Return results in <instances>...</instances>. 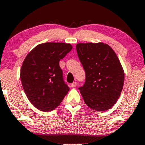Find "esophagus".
<instances>
[{"label": "esophagus", "mask_w": 145, "mask_h": 145, "mask_svg": "<svg viewBox=\"0 0 145 145\" xmlns=\"http://www.w3.org/2000/svg\"><path fill=\"white\" fill-rule=\"evenodd\" d=\"M76 86H77V83L76 82H73V83L71 84V87L72 88H74V87H76Z\"/></svg>", "instance_id": "1"}]
</instances>
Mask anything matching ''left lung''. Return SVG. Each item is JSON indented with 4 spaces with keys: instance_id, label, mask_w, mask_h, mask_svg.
I'll use <instances>...</instances> for the list:
<instances>
[{
    "instance_id": "8db88e82",
    "label": "left lung",
    "mask_w": 145,
    "mask_h": 145,
    "mask_svg": "<svg viewBox=\"0 0 145 145\" xmlns=\"http://www.w3.org/2000/svg\"><path fill=\"white\" fill-rule=\"evenodd\" d=\"M76 49L86 73L84 84L79 88L86 104L99 111L109 109L124 85V73L118 56L103 43H78Z\"/></svg>"
}]
</instances>
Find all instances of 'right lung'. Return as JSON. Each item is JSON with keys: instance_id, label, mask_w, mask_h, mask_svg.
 I'll use <instances>...</instances> for the list:
<instances>
[{"instance_id": "obj_1", "label": "right lung", "mask_w": 145, "mask_h": 145, "mask_svg": "<svg viewBox=\"0 0 145 145\" xmlns=\"http://www.w3.org/2000/svg\"><path fill=\"white\" fill-rule=\"evenodd\" d=\"M72 48L69 43H42L25 59L21 69V83L29 102L39 110H54L69 91L59 61Z\"/></svg>"}]
</instances>
